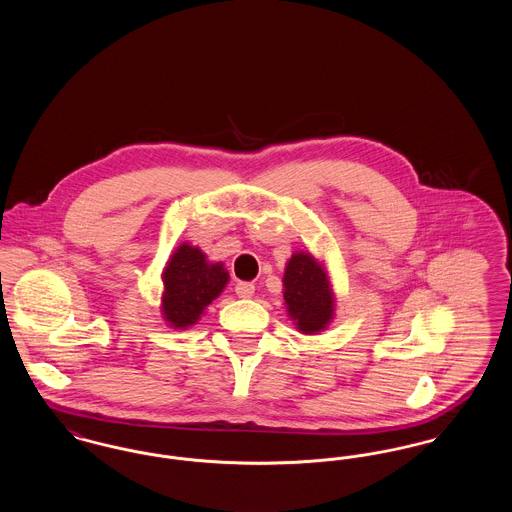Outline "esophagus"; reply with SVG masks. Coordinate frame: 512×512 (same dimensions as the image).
<instances>
[{"instance_id": "1", "label": "esophagus", "mask_w": 512, "mask_h": 512, "mask_svg": "<svg viewBox=\"0 0 512 512\" xmlns=\"http://www.w3.org/2000/svg\"><path fill=\"white\" fill-rule=\"evenodd\" d=\"M255 293V286H253V282H238L236 284V295L238 297H251Z\"/></svg>"}]
</instances>
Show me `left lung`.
Listing matches in <instances>:
<instances>
[{"instance_id":"1","label":"left lung","mask_w":512,"mask_h":512,"mask_svg":"<svg viewBox=\"0 0 512 512\" xmlns=\"http://www.w3.org/2000/svg\"><path fill=\"white\" fill-rule=\"evenodd\" d=\"M282 282L288 315L299 332H322L334 317V293L322 265L311 253H293Z\"/></svg>"}]
</instances>
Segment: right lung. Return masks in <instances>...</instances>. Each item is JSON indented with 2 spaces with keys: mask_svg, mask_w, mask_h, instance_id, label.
<instances>
[{
  "mask_svg": "<svg viewBox=\"0 0 512 512\" xmlns=\"http://www.w3.org/2000/svg\"><path fill=\"white\" fill-rule=\"evenodd\" d=\"M228 282L222 263H209L194 245L182 244L163 270V318L180 330L195 324Z\"/></svg>",
  "mask_w": 512,
  "mask_h": 512,
  "instance_id": "add662e5",
  "label": "right lung"
}]
</instances>
